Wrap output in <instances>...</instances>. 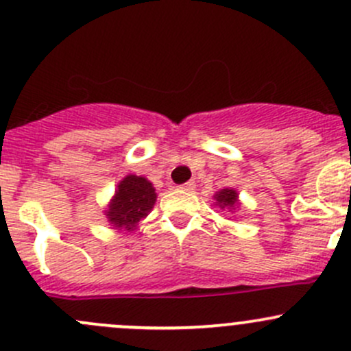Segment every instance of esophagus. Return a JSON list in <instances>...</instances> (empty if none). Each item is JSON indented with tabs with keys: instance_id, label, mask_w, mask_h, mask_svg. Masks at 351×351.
<instances>
[{
	"instance_id": "esophagus-1",
	"label": "esophagus",
	"mask_w": 351,
	"mask_h": 351,
	"mask_svg": "<svg viewBox=\"0 0 351 351\" xmlns=\"http://www.w3.org/2000/svg\"><path fill=\"white\" fill-rule=\"evenodd\" d=\"M180 190H183V191H193V190H195V182H186L185 185H180Z\"/></svg>"
}]
</instances>
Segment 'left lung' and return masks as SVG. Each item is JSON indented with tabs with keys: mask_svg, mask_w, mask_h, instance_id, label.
<instances>
[{
	"mask_svg": "<svg viewBox=\"0 0 351 351\" xmlns=\"http://www.w3.org/2000/svg\"><path fill=\"white\" fill-rule=\"evenodd\" d=\"M213 205L217 208L225 210V212H235L241 206V200H239V193L235 188H223L213 195Z\"/></svg>",
	"mask_w": 351,
	"mask_h": 351,
	"instance_id": "1",
	"label": "left lung"
}]
</instances>
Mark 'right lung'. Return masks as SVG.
<instances>
[{"label":"right lung","mask_w":351,"mask_h":351,"mask_svg":"<svg viewBox=\"0 0 351 351\" xmlns=\"http://www.w3.org/2000/svg\"><path fill=\"white\" fill-rule=\"evenodd\" d=\"M158 193L153 183L145 176L126 175L117 183L116 193L104 210L110 228L121 232H132L139 222L149 215Z\"/></svg>","instance_id":"right-lung-1"}]
</instances>
